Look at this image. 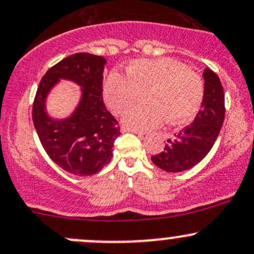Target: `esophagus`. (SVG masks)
I'll list each match as a JSON object with an SVG mask.
<instances>
[{"mask_svg":"<svg viewBox=\"0 0 254 254\" xmlns=\"http://www.w3.org/2000/svg\"><path fill=\"white\" fill-rule=\"evenodd\" d=\"M127 131H131V132H135V134H137L140 137H143V132L142 131H137V130H132V129H127V127H122V132H127Z\"/></svg>","mask_w":254,"mask_h":254,"instance_id":"esophagus-1","label":"esophagus"}]
</instances>
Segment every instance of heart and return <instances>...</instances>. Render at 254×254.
Wrapping results in <instances>:
<instances>
[{"label": "heart", "instance_id": "heart-1", "mask_svg": "<svg viewBox=\"0 0 254 254\" xmlns=\"http://www.w3.org/2000/svg\"><path fill=\"white\" fill-rule=\"evenodd\" d=\"M127 76L112 71L103 84V97L113 113L147 98L149 103L127 109L123 123L129 129L146 131L164 124L188 123L196 116L203 98V85L188 66L169 58L136 60L127 68Z\"/></svg>", "mask_w": 254, "mask_h": 254}]
</instances>
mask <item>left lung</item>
<instances>
[{"label":"left lung","mask_w":254,"mask_h":254,"mask_svg":"<svg viewBox=\"0 0 254 254\" xmlns=\"http://www.w3.org/2000/svg\"><path fill=\"white\" fill-rule=\"evenodd\" d=\"M204 90L201 111L191 125L168 140L163 152L152 162L168 173H181L198 164L214 146L225 117L224 89L218 75L209 68L203 70Z\"/></svg>","instance_id":"8db88e82"}]
</instances>
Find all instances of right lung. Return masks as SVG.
Instances as JSON below:
<instances>
[{
	"instance_id": "obj_1",
	"label": "right lung",
	"mask_w": 254,
	"mask_h": 254,
	"mask_svg": "<svg viewBox=\"0 0 254 254\" xmlns=\"http://www.w3.org/2000/svg\"><path fill=\"white\" fill-rule=\"evenodd\" d=\"M107 61L91 53H75L47 70L40 81L33 106V122L41 145L58 167L78 176L95 175L112 161L120 135L118 122L102 97ZM66 79L80 87L78 105L65 119L47 111L49 92Z\"/></svg>"
}]
</instances>
